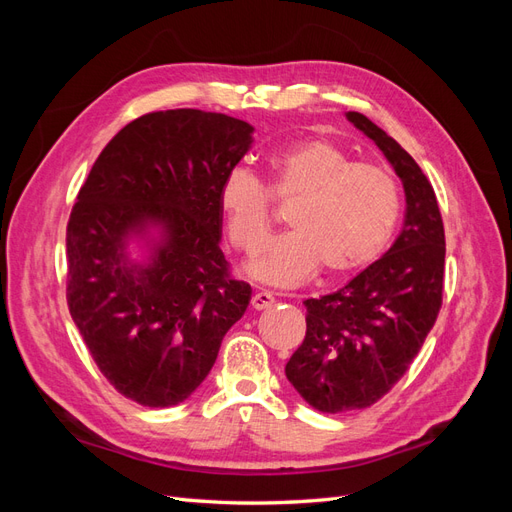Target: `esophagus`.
I'll return each instance as SVG.
<instances>
[{
	"label": "esophagus",
	"mask_w": 512,
	"mask_h": 512,
	"mask_svg": "<svg viewBox=\"0 0 512 512\" xmlns=\"http://www.w3.org/2000/svg\"><path fill=\"white\" fill-rule=\"evenodd\" d=\"M273 303H275V297H273L271 292H265V290H262V292H256L254 297H252V307H254V309H258V312H260V309H267V307H271Z\"/></svg>",
	"instance_id": "34e87169"
}]
</instances>
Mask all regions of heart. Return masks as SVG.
<instances>
[{
  "instance_id": "1",
  "label": "heart",
  "mask_w": 512,
  "mask_h": 512,
  "mask_svg": "<svg viewBox=\"0 0 512 512\" xmlns=\"http://www.w3.org/2000/svg\"><path fill=\"white\" fill-rule=\"evenodd\" d=\"M271 190L254 170L237 166L218 190L230 243L252 254L271 230L273 196L294 200L286 235L247 265L254 280L297 286L318 269L346 277L369 267L389 245L401 215L395 177L376 164L352 162L329 138H307L271 156Z\"/></svg>"
}]
</instances>
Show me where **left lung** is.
<instances>
[{
    "label": "left lung",
    "instance_id": "left-lung-1",
    "mask_svg": "<svg viewBox=\"0 0 512 512\" xmlns=\"http://www.w3.org/2000/svg\"><path fill=\"white\" fill-rule=\"evenodd\" d=\"M346 117L395 168L406 215L382 258L344 288L305 301L307 331L286 363V378L327 414L369 408L406 374L442 307L446 254L436 192L421 166L365 115Z\"/></svg>",
    "mask_w": 512,
    "mask_h": 512
}]
</instances>
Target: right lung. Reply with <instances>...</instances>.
I'll return each instance as SVG.
<instances>
[{
  "mask_svg": "<svg viewBox=\"0 0 512 512\" xmlns=\"http://www.w3.org/2000/svg\"><path fill=\"white\" fill-rule=\"evenodd\" d=\"M250 123L196 108L121 128L70 213L68 307L115 389L149 408L177 406L207 378L252 299L220 250V183L252 147ZM148 245L132 261L127 245Z\"/></svg>",
  "mask_w": 512,
  "mask_h": 512,
  "instance_id": "obj_1",
  "label": "right lung"
}]
</instances>
